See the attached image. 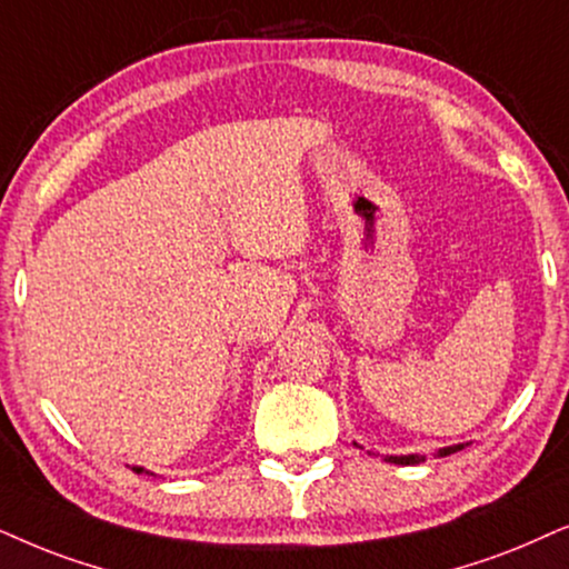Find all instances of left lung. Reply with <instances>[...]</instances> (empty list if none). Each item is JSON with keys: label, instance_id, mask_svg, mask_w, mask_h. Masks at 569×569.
<instances>
[{"label": "left lung", "instance_id": "left-lung-1", "mask_svg": "<svg viewBox=\"0 0 569 569\" xmlns=\"http://www.w3.org/2000/svg\"><path fill=\"white\" fill-rule=\"evenodd\" d=\"M462 449V443H457V446H446V449H441L438 451V457H449V455H455V451H459ZM388 462H393V465H420V462H426V457H420V455H405V457H386Z\"/></svg>", "mask_w": 569, "mask_h": 569}]
</instances>
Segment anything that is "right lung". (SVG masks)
<instances>
[{
	"mask_svg": "<svg viewBox=\"0 0 569 569\" xmlns=\"http://www.w3.org/2000/svg\"><path fill=\"white\" fill-rule=\"evenodd\" d=\"M133 470H136V472H141V470H143V467H133Z\"/></svg>",
	"mask_w": 569,
	"mask_h": 569,
	"instance_id": "1",
	"label": "right lung"
}]
</instances>
